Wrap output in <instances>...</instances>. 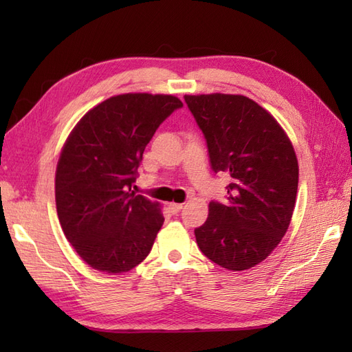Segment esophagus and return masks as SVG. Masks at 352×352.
Wrapping results in <instances>:
<instances>
[{
  "mask_svg": "<svg viewBox=\"0 0 352 352\" xmlns=\"http://www.w3.org/2000/svg\"><path fill=\"white\" fill-rule=\"evenodd\" d=\"M183 208V204H178V203H170L169 204V210H170V213H178Z\"/></svg>",
  "mask_w": 352,
  "mask_h": 352,
  "instance_id": "esophagus-1",
  "label": "esophagus"
}]
</instances>
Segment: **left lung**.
Instances as JSON below:
<instances>
[{"instance_id": "8db88e82", "label": "left lung", "mask_w": 352, "mask_h": 352, "mask_svg": "<svg viewBox=\"0 0 352 352\" xmlns=\"http://www.w3.org/2000/svg\"><path fill=\"white\" fill-rule=\"evenodd\" d=\"M203 131L212 169L228 174L227 203L212 201L195 228L207 258L230 271L263 261L286 234L298 190V160L274 116L243 95H184Z\"/></svg>"}]
</instances>
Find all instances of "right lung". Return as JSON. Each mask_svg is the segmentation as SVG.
<instances>
[{"instance_id": "add662e5", "label": "right lung", "mask_w": 352, "mask_h": 352, "mask_svg": "<svg viewBox=\"0 0 352 352\" xmlns=\"http://www.w3.org/2000/svg\"><path fill=\"white\" fill-rule=\"evenodd\" d=\"M182 107L172 95H116L89 110L66 140L56 170L58 221L96 271L126 272L151 251L164 218L131 188L145 146Z\"/></svg>"}]
</instances>
